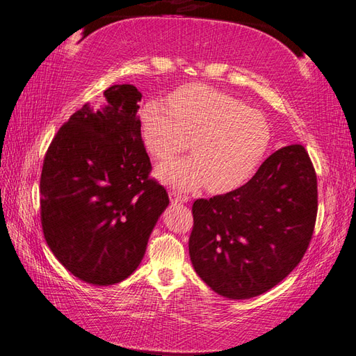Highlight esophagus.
Instances as JSON below:
<instances>
[{"label":"esophagus","instance_id":"esophagus-1","mask_svg":"<svg viewBox=\"0 0 356 356\" xmlns=\"http://www.w3.org/2000/svg\"><path fill=\"white\" fill-rule=\"evenodd\" d=\"M170 197H171L172 202H179V203L190 202V197H188V195H182V194L176 193V191H170Z\"/></svg>","mask_w":356,"mask_h":356}]
</instances>
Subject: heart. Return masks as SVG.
<instances>
[{
    "instance_id": "heart-1",
    "label": "heart",
    "mask_w": 356,
    "mask_h": 356,
    "mask_svg": "<svg viewBox=\"0 0 356 356\" xmlns=\"http://www.w3.org/2000/svg\"><path fill=\"white\" fill-rule=\"evenodd\" d=\"M170 107L149 101L140 110L145 148L166 159L188 147L194 153L159 165L162 182L184 191L207 185L222 194L246 184L263 162L270 127L260 111L220 90L191 84L170 96Z\"/></svg>"
}]
</instances>
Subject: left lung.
Segmentation results:
<instances>
[{
	"mask_svg": "<svg viewBox=\"0 0 356 356\" xmlns=\"http://www.w3.org/2000/svg\"><path fill=\"white\" fill-rule=\"evenodd\" d=\"M316 209V174L307 151L298 143L280 148L243 186L194 202L193 266L222 297L264 293L303 259Z\"/></svg>",
	"mask_w": 356,
	"mask_h": 356,
	"instance_id": "1",
	"label": "left lung"
}]
</instances>
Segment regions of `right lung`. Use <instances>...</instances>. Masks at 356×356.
<instances>
[{
	"label": "right lung",
	"mask_w": 356,
	"mask_h": 356,
	"mask_svg": "<svg viewBox=\"0 0 356 356\" xmlns=\"http://www.w3.org/2000/svg\"><path fill=\"white\" fill-rule=\"evenodd\" d=\"M142 93L111 86L59 128L41 172V225L63 266L82 282L108 286L138 269L151 231L168 207L149 179L138 116Z\"/></svg>",
	"instance_id": "right-lung-1"
}]
</instances>
